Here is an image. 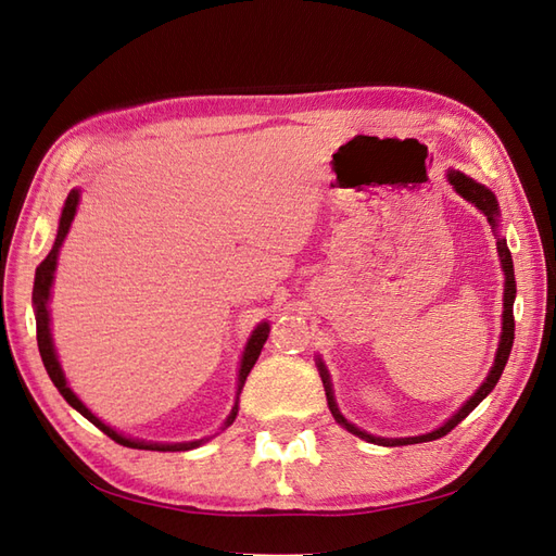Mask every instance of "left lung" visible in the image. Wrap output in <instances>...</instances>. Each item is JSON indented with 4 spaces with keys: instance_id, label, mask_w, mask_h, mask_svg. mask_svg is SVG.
Wrapping results in <instances>:
<instances>
[{
    "instance_id": "left-lung-1",
    "label": "left lung",
    "mask_w": 556,
    "mask_h": 556,
    "mask_svg": "<svg viewBox=\"0 0 556 556\" xmlns=\"http://www.w3.org/2000/svg\"><path fill=\"white\" fill-rule=\"evenodd\" d=\"M448 182L455 188V192H458L463 199H467L469 204H475L483 216L489 218L491 227L495 230L497 227V218H501V206H497V199L495 194L483 188L481 182L472 180L469 176L460 174V170H448ZM497 255H501V265H503V273H505V295H503V333H501V343H497V352H495V362L491 366V374L486 376V380L481 382V388L469 396V400L458 408V414H453L444 425L439 427V430L434 432H427V434H420V437H404V439H386V437H374L368 434L364 430H359L357 425H352L345 420V416L340 414L338 410V404L333 400V388H331V378H329V371H326L324 362L319 359L317 366H319V376H321V382H324V390H326V402H329V408L331 414L336 418L338 425H343L348 432H352L354 437H359L364 441H371V444H378V446H406V444H422V441H432V439H439L448 434L455 425L463 422L472 410L486 400V394L495 388V382L501 380L503 376V368L507 364V357L511 352V343H515V312H511V305H515V295H517V281H515V265H511V253L507 249V241L505 239H497Z\"/></svg>"
}]
</instances>
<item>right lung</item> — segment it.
<instances>
[{
  "label": "right lung",
  "instance_id": "1",
  "mask_svg": "<svg viewBox=\"0 0 556 556\" xmlns=\"http://www.w3.org/2000/svg\"><path fill=\"white\" fill-rule=\"evenodd\" d=\"M77 204H79V190H73L67 194L65 199V206H63V213H61V223H59V235H55V241H53V249L49 251V255L45 261L39 263L37 273H35V289H33V303H35V319H37V345H39V354H41V362H45V368L49 378L53 380V386L59 388V392L65 396V402L77 408L79 414L91 420L98 430H103L110 439H115L117 444L122 446H129V448H142V451H190V448H197L199 444H204L206 439H197V441H182V444H156V441H140V439H129L124 437L119 432L112 430L110 425H105L101 418H96L91 410L84 406L79 402V396L67 388V380H65V374L61 368V362L59 357H55V350H53V340H51V326H49V298H51V283H53V273H55V263H59V251L63 247V239L70 230V225H73L75 220V213H77ZM267 333H269V324L263 321L255 326V331L251 333L249 343H247V350H244V357H241V366H239V380H237V402L230 410V416H227L225 427H230L237 418V410H239V394H241V388H244L247 382V376L251 374V368L255 364V359H258V354L265 345L267 340Z\"/></svg>",
  "mask_w": 556,
  "mask_h": 556
}]
</instances>
